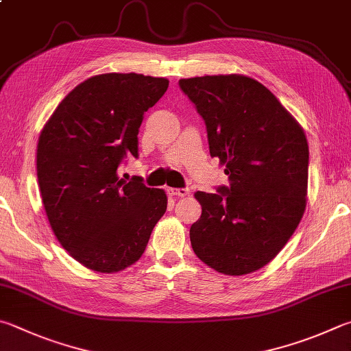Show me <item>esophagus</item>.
Returning <instances> with one entry per match:
<instances>
[{
	"mask_svg": "<svg viewBox=\"0 0 351 351\" xmlns=\"http://www.w3.org/2000/svg\"><path fill=\"white\" fill-rule=\"evenodd\" d=\"M169 193L171 196H178V197H184L189 195V189L181 187V189H169Z\"/></svg>",
	"mask_w": 351,
	"mask_h": 351,
	"instance_id": "obj_1",
	"label": "esophagus"
}]
</instances>
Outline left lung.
Listing matches in <instances>:
<instances>
[{
  "instance_id": "obj_1",
  "label": "left lung",
  "mask_w": 351,
  "mask_h": 351,
  "mask_svg": "<svg viewBox=\"0 0 351 351\" xmlns=\"http://www.w3.org/2000/svg\"><path fill=\"white\" fill-rule=\"evenodd\" d=\"M206 123L210 156L230 186L196 192L201 218L190 227L193 252L224 275L269 264L295 233L305 208L308 144L269 88L242 75L180 80Z\"/></svg>"
}]
</instances>
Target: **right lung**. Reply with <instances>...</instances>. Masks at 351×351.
Masks as SVG:
<instances>
[{
	"label": "right lung",
	"instance_id": "1",
	"mask_svg": "<svg viewBox=\"0 0 351 351\" xmlns=\"http://www.w3.org/2000/svg\"><path fill=\"white\" fill-rule=\"evenodd\" d=\"M169 87L165 78L106 73L76 86L44 127L38 182L55 237L70 256L99 273L141 258L167 210L164 190L141 176L119 180L127 155L138 158L144 112Z\"/></svg>",
	"mask_w": 351,
	"mask_h": 351
}]
</instances>
